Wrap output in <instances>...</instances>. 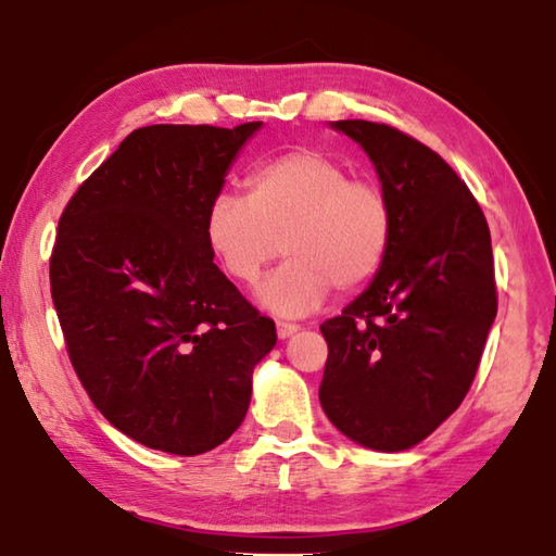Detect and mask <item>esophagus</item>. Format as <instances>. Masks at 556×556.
I'll use <instances>...</instances> for the list:
<instances>
[{
  "mask_svg": "<svg viewBox=\"0 0 556 556\" xmlns=\"http://www.w3.org/2000/svg\"><path fill=\"white\" fill-rule=\"evenodd\" d=\"M296 331H299L296 324H285V321L277 324V336L281 338V341H285V338H289V336H294Z\"/></svg>",
  "mask_w": 556,
  "mask_h": 556,
  "instance_id": "1",
  "label": "esophagus"
}]
</instances>
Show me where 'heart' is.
<instances>
[{"label":"heart","mask_w":556,"mask_h":556,"mask_svg":"<svg viewBox=\"0 0 556 556\" xmlns=\"http://www.w3.org/2000/svg\"><path fill=\"white\" fill-rule=\"evenodd\" d=\"M244 184L248 199L215 195L205 240L240 285H255L279 250L287 252L289 260L257 289L271 314L304 316L333 287L353 291L380 269L392 211L375 181L351 178L341 162L316 149H294L260 164Z\"/></svg>","instance_id":"1"}]
</instances>
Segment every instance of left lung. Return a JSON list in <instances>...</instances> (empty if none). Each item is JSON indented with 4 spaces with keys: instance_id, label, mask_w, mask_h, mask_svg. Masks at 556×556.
<instances>
[{
    "instance_id": "left-lung-1",
    "label": "left lung",
    "mask_w": 556,
    "mask_h": 556,
    "mask_svg": "<svg viewBox=\"0 0 556 556\" xmlns=\"http://www.w3.org/2000/svg\"><path fill=\"white\" fill-rule=\"evenodd\" d=\"M378 172L392 235L368 289L321 324L318 400L331 425L372 451H407L464 402L497 314L485 215L444 159L365 119L331 122Z\"/></svg>"
}]
</instances>
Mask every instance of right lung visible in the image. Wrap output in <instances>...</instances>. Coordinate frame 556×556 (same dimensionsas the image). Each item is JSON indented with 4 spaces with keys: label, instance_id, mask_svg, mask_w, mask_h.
I'll use <instances>...</instances> for the list:
<instances>
[{
    "label": "right lung",
    "instance_id": "obj_1",
    "mask_svg": "<svg viewBox=\"0 0 556 556\" xmlns=\"http://www.w3.org/2000/svg\"><path fill=\"white\" fill-rule=\"evenodd\" d=\"M262 122L135 129L59 220L51 296L75 372L112 427L199 456L242 425L277 343L213 262L205 215Z\"/></svg>",
    "mask_w": 556,
    "mask_h": 556
}]
</instances>
